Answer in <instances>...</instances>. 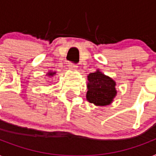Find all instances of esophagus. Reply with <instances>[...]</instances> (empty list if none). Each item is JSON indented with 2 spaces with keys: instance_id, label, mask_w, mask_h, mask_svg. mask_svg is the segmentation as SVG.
Wrapping results in <instances>:
<instances>
[{
  "instance_id": "34e87169",
  "label": "esophagus",
  "mask_w": 156,
  "mask_h": 156,
  "mask_svg": "<svg viewBox=\"0 0 156 156\" xmlns=\"http://www.w3.org/2000/svg\"><path fill=\"white\" fill-rule=\"evenodd\" d=\"M68 66H69V69H70V70H73V71H76L77 69H78V66L74 65L73 63H69Z\"/></svg>"
}]
</instances>
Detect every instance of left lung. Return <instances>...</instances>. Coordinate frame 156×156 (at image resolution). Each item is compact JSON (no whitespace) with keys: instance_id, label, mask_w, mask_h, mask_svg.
<instances>
[{"instance_id":"left-lung-1","label":"left lung","mask_w":156,"mask_h":156,"mask_svg":"<svg viewBox=\"0 0 156 156\" xmlns=\"http://www.w3.org/2000/svg\"><path fill=\"white\" fill-rule=\"evenodd\" d=\"M87 100L98 107L111 104L117 95L116 82L99 69L87 76Z\"/></svg>"}]
</instances>
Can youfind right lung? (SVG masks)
<instances>
[{
	"mask_svg": "<svg viewBox=\"0 0 156 156\" xmlns=\"http://www.w3.org/2000/svg\"><path fill=\"white\" fill-rule=\"evenodd\" d=\"M56 71H52V70H49V71L46 73L45 76H48V77H54L55 74H56Z\"/></svg>",
	"mask_w": 156,
	"mask_h": 156,
	"instance_id": "obj_1",
	"label": "right lung"
}]
</instances>
